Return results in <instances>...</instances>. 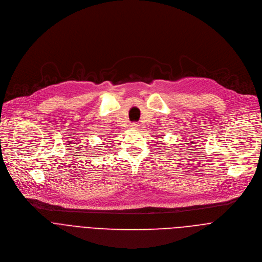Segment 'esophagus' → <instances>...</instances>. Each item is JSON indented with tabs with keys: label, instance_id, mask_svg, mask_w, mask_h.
Masks as SVG:
<instances>
[{
	"label": "esophagus",
	"instance_id": "esophagus-1",
	"mask_svg": "<svg viewBox=\"0 0 262 262\" xmlns=\"http://www.w3.org/2000/svg\"><path fill=\"white\" fill-rule=\"evenodd\" d=\"M139 127H140V125L137 124V123H132V124H130V128L134 129V130H138Z\"/></svg>",
	"mask_w": 262,
	"mask_h": 262
}]
</instances>
